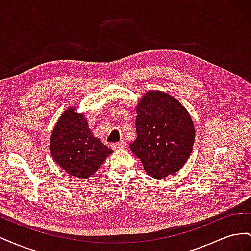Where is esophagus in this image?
I'll list each match as a JSON object with an SVG mask.
<instances>
[{
  "mask_svg": "<svg viewBox=\"0 0 251 251\" xmlns=\"http://www.w3.org/2000/svg\"><path fill=\"white\" fill-rule=\"evenodd\" d=\"M126 147V142L125 141V140H121V141H119V142H116V143H113L112 144V148L115 150V151H117V150H123V149H125Z\"/></svg>",
  "mask_w": 251,
  "mask_h": 251,
  "instance_id": "34e87169",
  "label": "esophagus"
}]
</instances>
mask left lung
I'll list each match as a JSON object with an SVG mask.
<instances>
[{"mask_svg": "<svg viewBox=\"0 0 251 251\" xmlns=\"http://www.w3.org/2000/svg\"><path fill=\"white\" fill-rule=\"evenodd\" d=\"M137 138L130 144L144 171L163 179L183 166L192 154L196 131L187 110L174 96L151 90L136 107Z\"/></svg>", "mask_w": 251, "mask_h": 251, "instance_id": "left-lung-1", "label": "left lung"}]
</instances>
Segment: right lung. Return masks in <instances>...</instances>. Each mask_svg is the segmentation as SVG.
<instances>
[{
    "label": "right lung",
    "instance_id": "obj_1",
    "mask_svg": "<svg viewBox=\"0 0 251 251\" xmlns=\"http://www.w3.org/2000/svg\"><path fill=\"white\" fill-rule=\"evenodd\" d=\"M76 111V107H70L60 115L53 127L49 148L52 158L66 173L88 179L113 150L95 137L85 115Z\"/></svg>",
    "mask_w": 251,
    "mask_h": 251
}]
</instances>
